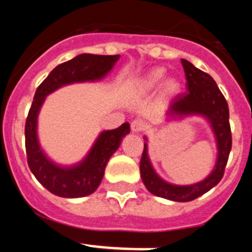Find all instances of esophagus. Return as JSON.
Masks as SVG:
<instances>
[{
	"instance_id": "obj_1",
	"label": "esophagus",
	"mask_w": 252,
	"mask_h": 252,
	"mask_svg": "<svg viewBox=\"0 0 252 252\" xmlns=\"http://www.w3.org/2000/svg\"><path fill=\"white\" fill-rule=\"evenodd\" d=\"M144 128H145V124H144V121H141V120H135V121L131 122V131H132V132H141Z\"/></svg>"
}]
</instances>
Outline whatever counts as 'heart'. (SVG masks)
Wrapping results in <instances>:
<instances>
[{"label":"heart","mask_w":252,"mask_h":252,"mask_svg":"<svg viewBox=\"0 0 252 252\" xmlns=\"http://www.w3.org/2000/svg\"><path fill=\"white\" fill-rule=\"evenodd\" d=\"M164 75H165V72H164V69L161 68H157L149 72L148 74L144 75L142 78H140L139 81L136 82V90L139 91L140 93H148L154 91L155 88L160 86V83L164 79ZM178 88V83L174 81V79H168L164 84V92L166 94H171V93H174Z\"/></svg>","instance_id":"heart-1"}]
</instances>
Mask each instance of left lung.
I'll list each match as a JSON object with an SVG mask.
<instances>
[{"instance_id": "1", "label": "left lung", "mask_w": 252, "mask_h": 252, "mask_svg": "<svg viewBox=\"0 0 252 252\" xmlns=\"http://www.w3.org/2000/svg\"><path fill=\"white\" fill-rule=\"evenodd\" d=\"M187 79V92L177 95L170 102L166 111V121L182 120L190 116H198L208 122L211 131L215 136L217 158L212 171L201 182L187 186L169 183L162 179L154 169L149 157L148 137L144 136V151L140 161V173L142 183L151 194L165 198L174 202H190L201 197L204 193L217 186L223 177L232 137L230 128V112L228 104L223 94L217 87L213 78L201 69L195 68L190 62L182 59Z\"/></svg>"}]
</instances>
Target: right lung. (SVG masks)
<instances>
[{"instance_id": "right-lung-1", "label": "right lung", "mask_w": 252, "mask_h": 252, "mask_svg": "<svg viewBox=\"0 0 252 252\" xmlns=\"http://www.w3.org/2000/svg\"><path fill=\"white\" fill-rule=\"evenodd\" d=\"M119 59L120 55H78L55 66L35 92L25 125L28 164L39 183L58 197L81 198L94 193L103 179L107 162L120 148L122 139L130 133V125L125 122L115 130L99 132L83 159L75 164L63 165L50 159L40 145L37 135L40 110L46 97L62 87L102 81L110 74Z\"/></svg>"}]
</instances>
